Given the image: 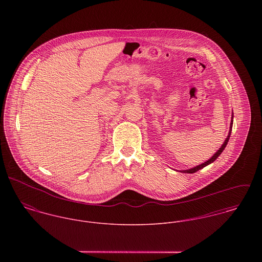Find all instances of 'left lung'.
<instances>
[{
    "instance_id": "left-lung-1",
    "label": "left lung",
    "mask_w": 262,
    "mask_h": 262,
    "mask_svg": "<svg viewBox=\"0 0 262 262\" xmlns=\"http://www.w3.org/2000/svg\"><path fill=\"white\" fill-rule=\"evenodd\" d=\"M232 125H233V115H232V120H231V124H230V131H229V134H228V136H227V138H226V140L224 141V143H223V145L221 146V148H219V150L209 159V160H207L206 162H204V163H202V164H200V165H198V166H194V167H192V168H190V169H186V170H182L181 172H185V173H193V172H195V171H198V170H200L201 168H203V167H205V166H207V165H209L210 163H212V162H214L217 158H218V156L223 152V150L225 149V147H226V145H227V143H228V141H229V138H230V135H231V131H232Z\"/></svg>"
}]
</instances>
